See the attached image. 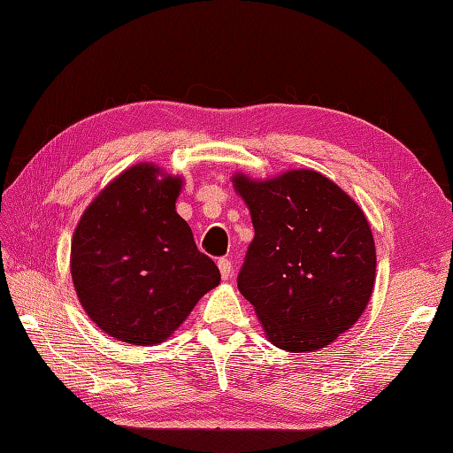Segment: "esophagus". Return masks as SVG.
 Instances as JSON below:
<instances>
[{"mask_svg":"<svg viewBox=\"0 0 453 453\" xmlns=\"http://www.w3.org/2000/svg\"><path fill=\"white\" fill-rule=\"evenodd\" d=\"M218 268H219V273H222V280H229L231 270H234V265H231V262L227 258H219L218 260Z\"/></svg>","mask_w":453,"mask_h":453,"instance_id":"obj_1","label":"esophagus"}]
</instances>
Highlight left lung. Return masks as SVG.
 Returning <instances> with one entry per match:
<instances>
[{
	"mask_svg": "<svg viewBox=\"0 0 453 453\" xmlns=\"http://www.w3.org/2000/svg\"><path fill=\"white\" fill-rule=\"evenodd\" d=\"M254 239L237 287L273 346L326 348L362 318L373 293L377 254L367 218L323 173L287 170L270 180L235 172Z\"/></svg>",
	"mask_w": 453,
	"mask_h": 453,
	"instance_id": "left-lung-1",
	"label": "left lung"
}]
</instances>
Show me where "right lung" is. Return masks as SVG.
<instances>
[{
	"mask_svg": "<svg viewBox=\"0 0 453 453\" xmlns=\"http://www.w3.org/2000/svg\"><path fill=\"white\" fill-rule=\"evenodd\" d=\"M181 185V176L139 162L89 203L74 229V291L89 319L116 341L165 342L219 283L218 265L176 212Z\"/></svg>",
	"mask_w": 453,
	"mask_h": 453,
	"instance_id": "right-lung-1",
	"label": "right lung"
}]
</instances>
